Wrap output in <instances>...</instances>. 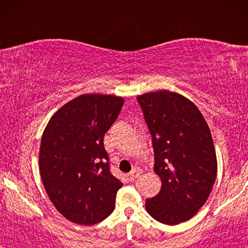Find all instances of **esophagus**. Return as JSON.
I'll list each match as a JSON object with an SVG mask.
<instances>
[{"mask_svg":"<svg viewBox=\"0 0 248 248\" xmlns=\"http://www.w3.org/2000/svg\"><path fill=\"white\" fill-rule=\"evenodd\" d=\"M140 175H141V170H140V169L135 168V169H133V170H132V171L130 172V175H128V176H130L131 181H134V179L138 178Z\"/></svg>","mask_w":248,"mask_h":248,"instance_id":"34e87169","label":"esophagus"}]
</instances>
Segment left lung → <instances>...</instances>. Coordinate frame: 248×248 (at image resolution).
I'll return each instance as SVG.
<instances>
[{
	"instance_id": "1",
	"label": "left lung",
	"mask_w": 248,
	"mask_h": 248,
	"mask_svg": "<svg viewBox=\"0 0 248 248\" xmlns=\"http://www.w3.org/2000/svg\"><path fill=\"white\" fill-rule=\"evenodd\" d=\"M152 137L154 170L160 192L147 199L145 209L165 225L194 217L212 191L218 162L212 135L199 108L188 98L169 90L137 97Z\"/></svg>"
}]
</instances>
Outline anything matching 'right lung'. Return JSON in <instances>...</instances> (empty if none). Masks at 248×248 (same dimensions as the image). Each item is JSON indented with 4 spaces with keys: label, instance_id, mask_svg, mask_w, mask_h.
Returning a JSON list of instances; mask_svg holds the SVG:
<instances>
[{
    "label": "right lung",
    "instance_id": "obj_1",
    "mask_svg": "<svg viewBox=\"0 0 248 248\" xmlns=\"http://www.w3.org/2000/svg\"><path fill=\"white\" fill-rule=\"evenodd\" d=\"M124 104L114 94L83 93L50 117L39 148V171L54 206L67 220L90 226L115 208L120 179L109 171L104 135Z\"/></svg>",
    "mask_w": 248,
    "mask_h": 248
}]
</instances>
